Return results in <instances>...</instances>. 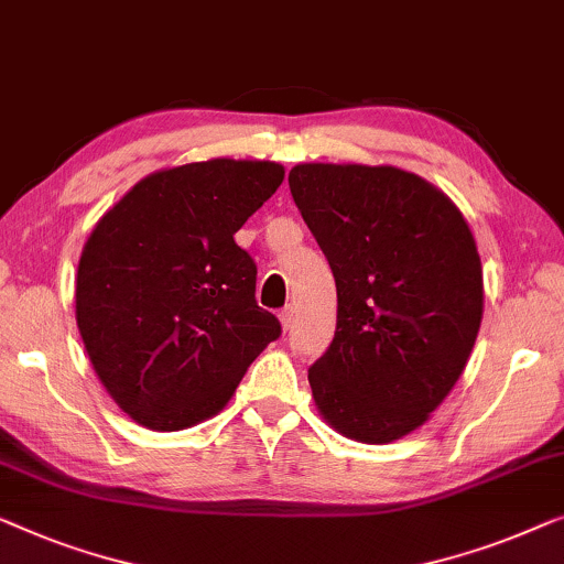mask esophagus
<instances>
[{
	"label": "esophagus",
	"mask_w": 564,
	"mask_h": 564,
	"mask_svg": "<svg viewBox=\"0 0 564 564\" xmlns=\"http://www.w3.org/2000/svg\"><path fill=\"white\" fill-rule=\"evenodd\" d=\"M279 319H281V327L283 329H291V324H293V306H283L281 314H279Z\"/></svg>",
	"instance_id": "1"
}]
</instances>
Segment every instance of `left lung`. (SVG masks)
<instances>
[{
	"mask_svg": "<svg viewBox=\"0 0 564 564\" xmlns=\"http://www.w3.org/2000/svg\"><path fill=\"white\" fill-rule=\"evenodd\" d=\"M289 186L329 260L337 327L308 368L337 434L388 444L430 422L482 319V265L463 212L395 165L299 163Z\"/></svg>",
	"mask_w": 564,
	"mask_h": 564,
	"instance_id": "1",
	"label": "left lung"
}]
</instances>
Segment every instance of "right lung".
<instances>
[{"label":"right lung","mask_w":564,"mask_h":564,"mask_svg":"<svg viewBox=\"0 0 564 564\" xmlns=\"http://www.w3.org/2000/svg\"><path fill=\"white\" fill-rule=\"evenodd\" d=\"M250 158L173 165L101 214L76 273L91 368L134 424L178 432L219 414L281 335L256 304V263L235 232L283 184Z\"/></svg>","instance_id":"obj_1"}]
</instances>
